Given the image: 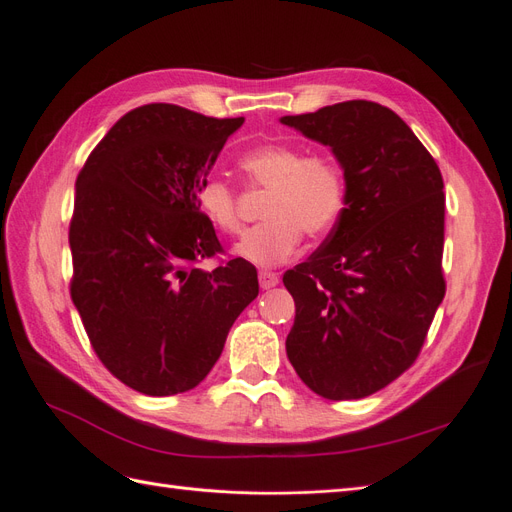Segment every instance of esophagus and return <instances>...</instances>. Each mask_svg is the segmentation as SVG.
<instances>
[{"instance_id": "1", "label": "esophagus", "mask_w": 512, "mask_h": 512, "mask_svg": "<svg viewBox=\"0 0 512 512\" xmlns=\"http://www.w3.org/2000/svg\"><path fill=\"white\" fill-rule=\"evenodd\" d=\"M258 281H260V288L262 290H271L279 283V275L273 271H260L258 273Z\"/></svg>"}]
</instances>
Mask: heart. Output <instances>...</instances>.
Returning a JSON list of instances; mask_svg holds the SVG:
<instances>
[{
  "label": "heart",
  "mask_w": 512,
  "mask_h": 512,
  "mask_svg": "<svg viewBox=\"0 0 512 512\" xmlns=\"http://www.w3.org/2000/svg\"><path fill=\"white\" fill-rule=\"evenodd\" d=\"M237 166L252 185L269 187L262 203L264 222L248 229L235 252L258 267H275L292 258L302 231L319 237L334 227L344 208V176L338 163L323 155H309L283 142L258 145L239 155ZM197 208L222 235L241 227L235 189L222 178H206L197 189Z\"/></svg>",
  "instance_id": "heart-1"
}]
</instances>
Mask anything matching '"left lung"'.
I'll return each mask as SVG.
<instances>
[{
	"label": "left lung",
	"mask_w": 512,
	"mask_h": 512,
	"mask_svg": "<svg viewBox=\"0 0 512 512\" xmlns=\"http://www.w3.org/2000/svg\"><path fill=\"white\" fill-rule=\"evenodd\" d=\"M281 124L330 147L346 185L332 233L283 275L296 304L285 351L313 393L363 399L416 361L445 296L443 178L378 102L346 100Z\"/></svg>",
	"instance_id": "1"
}]
</instances>
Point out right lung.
Masks as SVG:
<instances>
[{"label":"right lung","instance_id":"obj_1","mask_svg":"<svg viewBox=\"0 0 512 512\" xmlns=\"http://www.w3.org/2000/svg\"><path fill=\"white\" fill-rule=\"evenodd\" d=\"M241 124L153 102L121 117L77 176L71 298L102 365L142 395L195 388L258 296L248 260L197 267L222 245L195 195Z\"/></svg>","mask_w":512,"mask_h":512}]
</instances>
